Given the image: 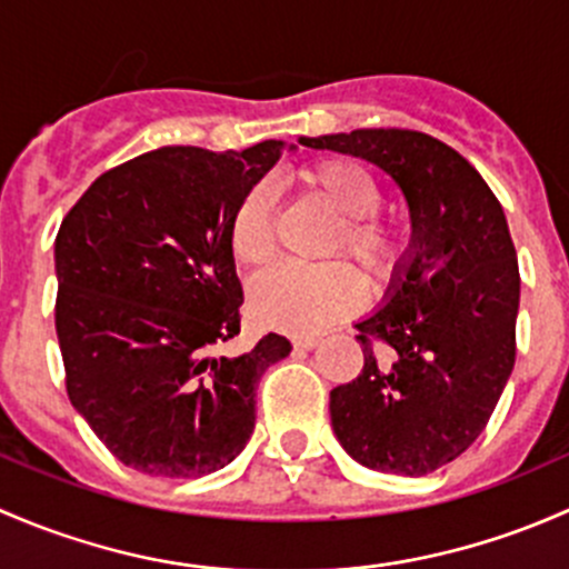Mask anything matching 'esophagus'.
I'll list each match as a JSON object with an SVG mask.
<instances>
[{
	"label": "esophagus",
	"mask_w": 569,
	"mask_h": 569,
	"mask_svg": "<svg viewBox=\"0 0 569 569\" xmlns=\"http://www.w3.org/2000/svg\"><path fill=\"white\" fill-rule=\"evenodd\" d=\"M318 342H320L318 337H296V339H292V348H296V350H312V348H318Z\"/></svg>",
	"instance_id": "1"
}]
</instances>
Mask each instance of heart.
<instances>
[{
	"instance_id": "obj_1",
	"label": "heart",
	"mask_w": 569,
	"mask_h": 569,
	"mask_svg": "<svg viewBox=\"0 0 569 569\" xmlns=\"http://www.w3.org/2000/svg\"><path fill=\"white\" fill-rule=\"evenodd\" d=\"M309 197L323 202L337 227L323 254H348L372 287L389 282L406 254V227L380 216L383 189L361 163L323 158L298 172ZM273 191L257 183L238 202L230 219V246L246 268H262L273 257ZM365 287L345 262L279 266L251 284V312L266 328L284 333H318L359 309Z\"/></svg>"
}]
</instances>
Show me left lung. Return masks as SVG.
Returning <instances> with one entry per match:
<instances>
[{"label":"left lung","instance_id":"obj_1","mask_svg":"<svg viewBox=\"0 0 569 569\" xmlns=\"http://www.w3.org/2000/svg\"><path fill=\"white\" fill-rule=\"evenodd\" d=\"M301 144L367 158L406 194L411 246L383 307L356 323L365 370L328 411L361 466L425 477L477 441L512 375L520 273L507 219L482 174L427 133L359 128Z\"/></svg>","mask_w":569,"mask_h":569}]
</instances>
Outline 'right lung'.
I'll return each mask as SVG.
<instances>
[{"instance_id": "right-lung-1", "label": "right lung", "mask_w": 569, "mask_h": 569, "mask_svg": "<svg viewBox=\"0 0 569 569\" xmlns=\"http://www.w3.org/2000/svg\"><path fill=\"white\" fill-rule=\"evenodd\" d=\"M284 150L296 144L153 150L103 172L62 219L54 320L68 397L148 477H204L236 460L262 372L292 350L268 333L249 353H213L241 333L230 219Z\"/></svg>"}]
</instances>
